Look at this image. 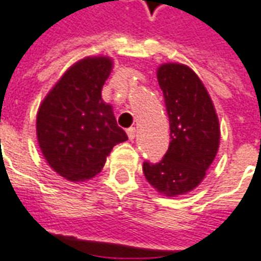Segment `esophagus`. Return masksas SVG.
Listing matches in <instances>:
<instances>
[{
  "instance_id": "1",
  "label": "esophagus",
  "mask_w": 261,
  "mask_h": 261,
  "mask_svg": "<svg viewBox=\"0 0 261 261\" xmlns=\"http://www.w3.org/2000/svg\"><path fill=\"white\" fill-rule=\"evenodd\" d=\"M127 136H128V140L133 141V140L136 138V128H134V127L128 128V130H127Z\"/></svg>"
}]
</instances>
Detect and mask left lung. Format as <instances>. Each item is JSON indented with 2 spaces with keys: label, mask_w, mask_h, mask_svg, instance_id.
Listing matches in <instances>:
<instances>
[{
  "label": "left lung",
  "mask_w": 261,
  "mask_h": 261,
  "mask_svg": "<svg viewBox=\"0 0 261 261\" xmlns=\"http://www.w3.org/2000/svg\"><path fill=\"white\" fill-rule=\"evenodd\" d=\"M158 82L169 116L170 142L159 164L144 162L148 183L166 197L194 190L211 166L219 147V121L201 80L190 67L159 65Z\"/></svg>",
  "instance_id": "obj_1"
}]
</instances>
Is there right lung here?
I'll list each match as a JSON object with an SVG mask.
<instances>
[{
  "label": "right lung",
  "mask_w": 261,
  "mask_h": 261,
  "mask_svg": "<svg viewBox=\"0 0 261 261\" xmlns=\"http://www.w3.org/2000/svg\"><path fill=\"white\" fill-rule=\"evenodd\" d=\"M113 68L106 56L71 65L43 99L36 116L39 147L48 166L69 181H85L105 166L114 145L128 140L102 88Z\"/></svg>",
  "instance_id": "add662e5"
}]
</instances>
